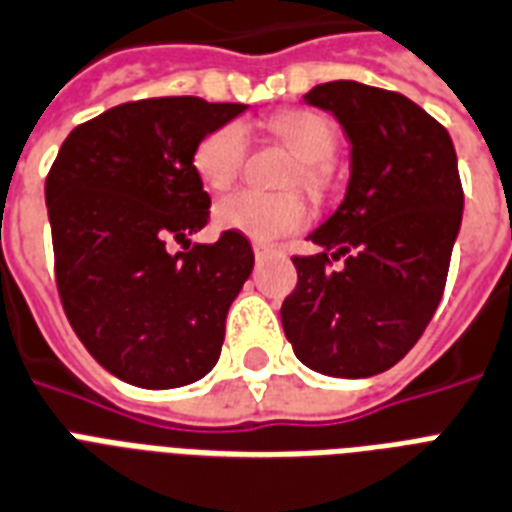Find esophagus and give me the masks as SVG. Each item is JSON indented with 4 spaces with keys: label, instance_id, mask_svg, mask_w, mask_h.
<instances>
[{
    "label": "esophagus",
    "instance_id": "34e87169",
    "mask_svg": "<svg viewBox=\"0 0 512 512\" xmlns=\"http://www.w3.org/2000/svg\"><path fill=\"white\" fill-rule=\"evenodd\" d=\"M272 251H275V248L267 243H261V240H256V243H253V256H256V261H264L267 256H272Z\"/></svg>",
    "mask_w": 512,
    "mask_h": 512
}]
</instances>
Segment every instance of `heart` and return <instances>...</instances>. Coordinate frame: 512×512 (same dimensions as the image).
<instances>
[{"label":"heart","mask_w":512,"mask_h":512,"mask_svg":"<svg viewBox=\"0 0 512 512\" xmlns=\"http://www.w3.org/2000/svg\"><path fill=\"white\" fill-rule=\"evenodd\" d=\"M272 136L283 141L293 154L291 184H301L315 197H323L331 186V154L336 149L334 125L310 109H291L269 120ZM248 136L243 125L227 122L208 130L192 152V168L202 184L221 192L232 186L243 170ZM310 219V208L299 192L267 194L256 189H237L216 205V224L221 229L251 237V240H277L299 232Z\"/></svg>","instance_id":"1"}]
</instances>
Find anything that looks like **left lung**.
I'll list each match as a JSON object with an SVG mask.
<instances>
[{
  "label": "left lung",
  "instance_id": "8db88e82",
  "mask_svg": "<svg viewBox=\"0 0 512 512\" xmlns=\"http://www.w3.org/2000/svg\"><path fill=\"white\" fill-rule=\"evenodd\" d=\"M304 101L342 122L352 176L342 205L310 235L323 251L293 256L285 336L320 374H382L441 304L465 205L457 152L441 122L395 90L336 79Z\"/></svg>",
  "mask_w": 512,
  "mask_h": 512
}]
</instances>
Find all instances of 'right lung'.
Segmentation results:
<instances>
[{"label":"right lung","instance_id":"add662e5","mask_svg":"<svg viewBox=\"0 0 512 512\" xmlns=\"http://www.w3.org/2000/svg\"><path fill=\"white\" fill-rule=\"evenodd\" d=\"M243 109L194 95L128 101L71 130L47 173L63 312L122 382L168 390L197 382L219 360L253 251L229 229L189 248L186 237L211 221L192 152ZM168 242L185 253L168 254Z\"/></svg>","mask_w":512,"mask_h":512}]
</instances>
